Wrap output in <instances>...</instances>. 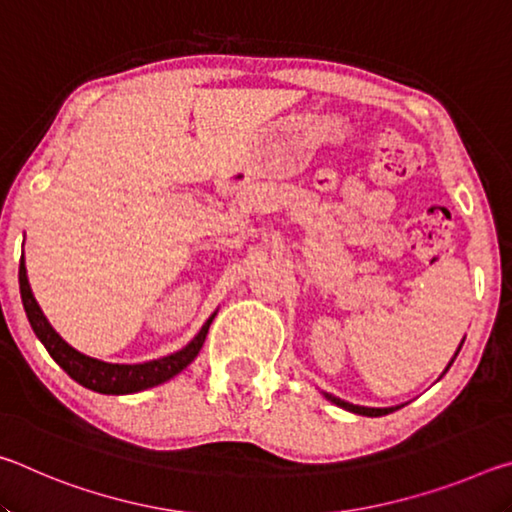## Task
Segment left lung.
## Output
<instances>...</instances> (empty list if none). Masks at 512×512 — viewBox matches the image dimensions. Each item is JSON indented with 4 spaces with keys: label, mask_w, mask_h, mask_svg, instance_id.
I'll list each match as a JSON object with an SVG mask.
<instances>
[{
    "label": "left lung",
    "mask_w": 512,
    "mask_h": 512,
    "mask_svg": "<svg viewBox=\"0 0 512 512\" xmlns=\"http://www.w3.org/2000/svg\"><path fill=\"white\" fill-rule=\"evenodd\" d=\"M465 341V339H463ZM463 341H461V345H463ZM461 345H458V350H456V354L461 352ZM456 354L452 357V361L447 363V368H445V372L449 370V366H452L454 363V359H456ZM443 372V375H445ZM440 375V377H443ZM325 395V400H329L332 404H336V406H341V409H345V411H350V413H357V415H368V418H379V415H388V413H393V411H397L400 409V406H386V409H372V406H359V404H350V402H345V400H341V397H334L332 393H323Z\"/></svg>",
    "instance_id": "8db88e82"
}]
</instances>
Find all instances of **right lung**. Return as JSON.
I'll use <instances>...</instances> for the list:
<instances>
[{"instance_id": "1", "label": "right lung", "mask_w": 512, "mask_h": 512, "mask_svg": "<svg viewBox=\"0 0 512 512\" xmlns=\"http://www.w3.org/2000/svg\"><path fill=\"white\" fill-rule=\"evenodd\" d=\"M20 296H22V305H24V311H27L31 329L36 332L40 343L45 345L47 352L51 354V359H54L74 381H79L81 386L103 395L140 393V391H146V388L160 386L171 377H176L178 372H183L189 363L198 357V352H201L205 343L207 329H210L212 320L216 316L214 311V314L203 323L201 332H198L183 350L167 354V357L144 361V363H108V361L88 357V354L72 348V345H69L63 336L51 327L47 316L42 314L38 300L33 298V291L27 277V266H24V253L20 257Z\"/></svg>"}]
</instances>
